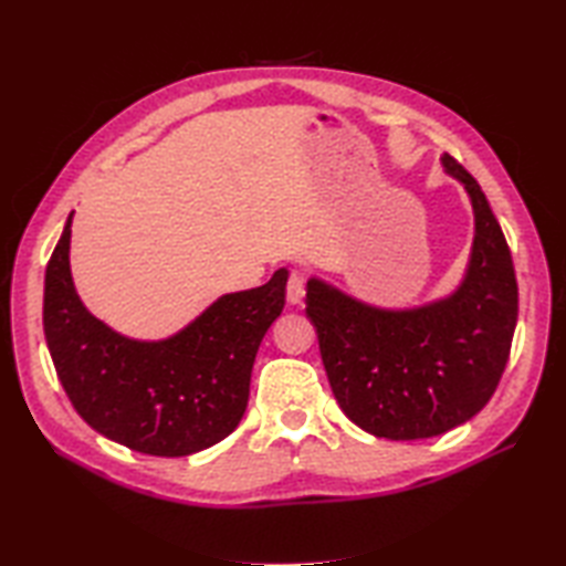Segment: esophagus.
<instances>
[{
	"mask_svg": "<svg viewBox=\"0 0 566 566\" xmlns=\"http://www.w3.org/2000/svg\"><path fill=\"white\" fill-rule=\"evenodd\" d=\"M306 294V284H304V276L298 272L290 274V282H286V302L290 304H302V298Z\"/></svg>",
	"mask_w": 566,
	"mask_h": 566,
	"instance_id": "obj_1",
	"label": "esophagus"
}]
</instances>
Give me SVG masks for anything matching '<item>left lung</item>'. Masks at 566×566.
<instances>
[{
  "mask_svg": "<svg viewBox=\"0 0 566 566\" xmlns=\"http://www.w3.org/2000/svg\"><path fill=\"white\" fill-rule=\"evenodd\" d=\"M440 160L474 211L472 255L452 294L379 308L316 276L306 284V316L335 401L377 438L442 436L482 411L506 369L518 321V282L496 216L452 155Z\"/></svg>",
  "mask_w": 566,
  "mask_h": 566,
  "instance_id": "left-lung-1",
  "label": "left lung"
}]
</instances>
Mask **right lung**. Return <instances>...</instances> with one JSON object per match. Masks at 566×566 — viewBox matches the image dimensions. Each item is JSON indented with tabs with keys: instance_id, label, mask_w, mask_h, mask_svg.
<instances>
[{
	"instance_id": "right-lung-1",
	"label": "right lung",
	"mask_w": 566,
	"mask_h": 566,
	"mask_svg": "<svg viewBox=\"0 0 566 566\" xmlns=\"http://www.w3.org/2000/svg\"><path fill=\"white\" fill-rule=\"evenodd\" d=\"M70 226L45 268L43 331L57 379L87 426L155 457H185L238 428L264 333L282 314L284 268L223 294L165 340H134L92 316L70 272Z\"/></svg>"
}]
</instances>
